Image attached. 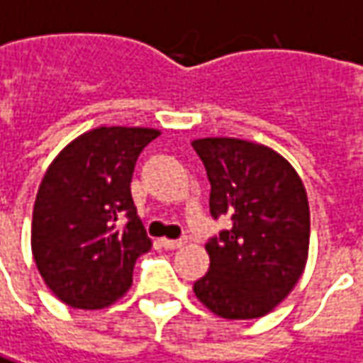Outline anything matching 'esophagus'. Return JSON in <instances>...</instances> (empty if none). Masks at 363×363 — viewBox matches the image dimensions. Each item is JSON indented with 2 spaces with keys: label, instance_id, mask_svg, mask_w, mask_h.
Segmentation results:
<instances>
[{
  "label": "esophagus",
  "instance_id": "1",
  "mask_svg": "<svg viewBox=\"0 0 363 363\" xmlns=\"http://www.w3.org/2000/svg\"><path fill=\"white\" fill-rule=\"evenodd\" d=\"M161 244L167 248V250H174V248H182L184 246V240H171V238H161Z\"/></svg>",
  "mask_w": 363,
  "mask_h": 363
}]
</instances>
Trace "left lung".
Instances as JSON below:
<instances>
[{
  "mask_svg": "<svg viewBox=\"0 0 363 363\" xmlns=\"http://www.w3.org/2000/svg\"><path fill=\"white\" fill-rule=\"evenodd\" d=\"M211 181V214L233 226L206 242L208 272L192 290L226 320L270 314L304 272L310 206L304 182L274 149L233 137L194 139Z\"/></svg>",
  "mask_w": 363,
  "mask_h": 363,
  "instance_id": "left-lung-1",
  "label": "left lung"
}]
</instances>
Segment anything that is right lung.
<instances>
[{"instance_id":"1","label":"right lung","mask_w":363,"mask_h":363,"mask_svg":"<svg viewBox=\"0 0 363 363\" xmlns=\"http://www.w3.org/2000/svg\"><path fill=\"white\" fill-rule=\"evenodd\" d=\"M161 130L97 127L71 140L43 174L31 220V252L63 304L99 310L127 294L150 238L130 181L140 150Z\"/></svg>"}]
</instances>
